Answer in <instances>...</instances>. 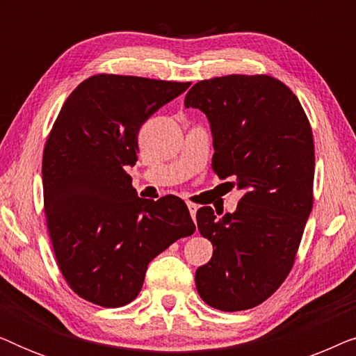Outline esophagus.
Here are the masks:
<instances>
[{
  "label": "esophagus",
  "instance_id": "obj_1",
  "mask_svg": "<svg viewBox=\"0 0 356 356\" xmlns=\"http://www.w3.org/2000/svg\"><path fill=\"white\" fill-rule=\"evenodd\" d=\"M188 209H189V213H191L193 220H196V212H197V206H196V204L188 202Z\"/></svg>",
  "mask_w": 356,
  "mask_h": 356
}]
</instances>
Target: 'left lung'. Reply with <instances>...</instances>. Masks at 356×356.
Wrapping results in <instances>:
<instances>
[{
  "label": "left lung",
  "instance_id": "obj_1",
  "mask_svg": "<svg viewBox=\"0 0 356 356\" xmlns=\"http://www.w3.org/2000/svg\"><path fill=\"white\" fill-rule=\"evenodd\" d=\"M211 123L212 168L245 194L222 218L211 207L197 228L216 246L196 270L201 298L220 311L266 301L286 279L313 209L314 143L296 95L275 77L232 74L199 81L184 99Z\"/></svg>",
  "mask_w": 356,
  "mask_h": 356
}]
</instances>
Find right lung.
<instances>
[{
  "instance_id": "right-lung-1",
  "label": "right lung",
  "mask_w": 356,
  "mask_h": 356,
  "mask_svg": "<svg viewBox=\"0 0 356 356\" xmlns=\"http://www.w3.org/2000/svg\"><path fill=\"white\" fill-rule=\"evenodd\" d=\"M189 86L97 74L71 92L53 124L42 160L47 227L63 277L90 303H131L149 262L196 230L184 201L139 197L124 172L138 162L140 126Z\"/></svg>"
}]
</instances>
